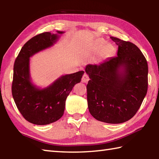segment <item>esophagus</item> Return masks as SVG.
Here are the masks:
<instances>
[{
    "instance_id": "esophagus-1",
    "label": "esophagus",
    "mask_w": 159,
    "mask_h": 159,
    "mask_svg": "<svg viewBox=\"0 0 159 159\" xmlns=\"http://www.w3.org/2000/svg\"><path fill=\"white\" fill-rule=\"evenodd\" d=\"M90 80V78L89 76L87 74H83V76L82 77V82L83 83H87L88 80Z\"/></svg>"
}]
</instances>
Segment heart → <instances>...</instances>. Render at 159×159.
<instances>
[{
  "instance_id": "obj_1",
  "label": "heart",
  "mask_w": 159,
  "mask_h": 159,
  "mask_svg": "<svg viewBox=\"0 0 159 159\" xmlns=\"http://www.w3.org/2000/svg\"><path fill=\"white\" fill-rule=\"evenodd\" d=\"M105 44V41H103V40H100V41H98L97 42L96 45H95V48L97 50L100 49V48L103 46V45ZM112 50V47L110 45H107V46L104 48V49L102 50V54L103 55H107L109 54L110 52H111Z\"/></svg>"
}]
</instances>
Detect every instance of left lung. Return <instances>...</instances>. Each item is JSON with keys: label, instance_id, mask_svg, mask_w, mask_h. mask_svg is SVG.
Instances as JSON below:
<instances>
[{"label": "left lung", "instance_id": "left-lung-1", "mask_svg": "<svg viewBox=\"0 0 159 159\" xmlns=\"http://www.w3.org/2000/svg\"><path fill=\"white\" fill-rule=\"evenodd\" d=\"M118 45L117 56L99 65L88 64L90 80L87 88L88 109L99 121L116 124L133 118L148 88V64L133 43L111 37Z\"/></svg>", "mask_w": 159, "mask_h": 159}]
</instances>
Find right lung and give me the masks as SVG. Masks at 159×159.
Wrapping results in <instances>:
<instances>
[{"label": "right lung", "mask_w": 159, "mask_h": 159, "mask_svg": "<svg viewBox=\"0 0 159 159\" xmlns=\"http://www.w3.org/2000/svg\"><path fill=\"white\" fill-rule=\"evenodd\" d=\"M50 32L38 34L24 45L14 64L12 94L16 106L22 116L35 125H48L62 116L65 102L75 84L80 82L84 71L60 77L49 87L38 89L29 78V57L52 45L59 34Z\"/></svg>", "instance_id": "add662e5"}]
</instances>
